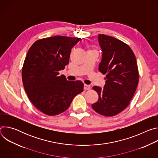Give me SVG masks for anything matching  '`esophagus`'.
<instances>
[{"label": "esophagus", "instance_id": "obj_1", "mask_svg": "<svg viewBox=\"0 0 158 158\" xmlns=\"http://www.w3.org/2000/svg\"><path fill=\"white\" fill-rule=\"evenodd\" d=\"M84 90H89L91 89V86L89 85H87V84H84Z\"/></svg>", "mask_w": 158, "mask_h": 158}]
</instances>
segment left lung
Segmentation results:
<instances>
[{
	"mask_svg": "<svg viewBox=\"0 0 158 158\" xmlns=\"http://www.w3.org/2000/svg\"><path fill=\"white\" fill-rule=\"evenodd\" d=\"M102 57L99 70L106 74L104 89L94 86L99 96L92 105L98 114L114 116L129 104L139 82L136 59L127 44L113 37L99 34Z\"/></svg>",
	"mask_w": 158,
	"mask_h": 158,
	"instance_id": "left-lung-1",
	"label": "left lung"
}]
</instances>
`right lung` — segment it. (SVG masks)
I'll use <instances>...</instances> for the list:
<instances>
[{
  "instance_id": "obj_1",
  "label": "right lung",
  "mask_w": 158,
  "mask_h": 158,
  "mask_svg": "<svg viewBox=\"0 0 158 158\" xmlns=\"http://www.w3.org/2000/svg\"><path fill=\"white\" fill-rule=\"evenodd\" d=\"M81 38L53 36L35 41L29 49L22 79L32 104L44 114L58 115L83 91L81 81H69L59 71L69 64L71 51Z\"/></svg>"
}]
</instances>
